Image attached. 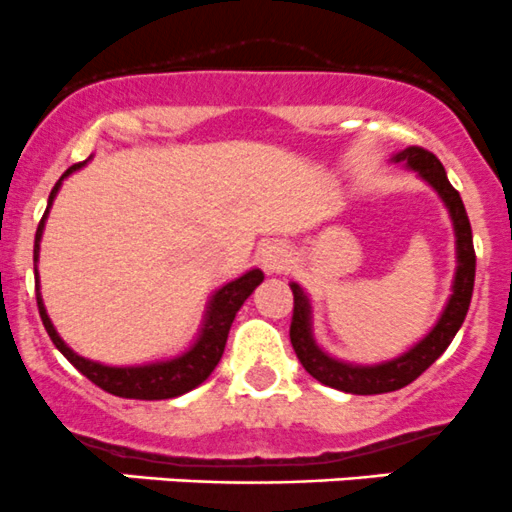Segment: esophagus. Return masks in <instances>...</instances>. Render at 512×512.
Segmentation results:
<instances>
[{
	"label": "esophagus",
	"instance_id": "1",
	"mask_svg": "<svg viewBox=\"0 0 512 512\" xmlns=\"http://www.w3.org/2000/svg\"><path fill=\"white\" fill-rule=\"evenodd\" d=\"M293 254L286 244H268L261 251V263L268 273H281L291 266Z\"/></svg>",
	"mask_w": 512,
	"mask_h": 512
}]
</instances>
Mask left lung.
Returning <instances> with one entry per match:
<instances>
[{
	"mask_svg": "<svg viewBox=\"0 0 512 512\" xmlns=\"http://www.w3.org/2000/svg\"><path fill=\"white\" fill-rule=\"evenodd\" d=\"M396 164H406L408 169L416 171L426 184L438 191L440 201L448 209L450 221H453L455 231V266L453 288H450V298L445 303L443 313H440L438 323L416 343L408 348L401 356L391 358V361L373 363V366H358V363L338 361V358L328 356L313 338L311 326V301H308L306 291L298 283H291L293 291V318H291V343L296 351L301 366L311 373L316 381L323 386H331L336 391L353 393V396H376V393H391L398 388L408 386L416 381L430 363L438 361L443 356L445 348L455 338L458 328L463 326L465 313H468L470 296H473L475 283V251H473V231H470L468 214H465L463 199L458 191L450 186L448 176H445L443 164L435 159L433 154L421 146H408V149L393 154Z\"/></svg>",
	"mask_w": 512,
	"mask_h": 512,
	"instance_id": "left-lung-1",
	"label": "left lung"
}]
</instances>
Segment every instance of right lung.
Returning <instances> with one entry per match:
<instances>
[{
    "mask_svg": "<svg viewBox=\"0 0 512 512\" xmlns=\"http://www.w3.org/2000/svg\"><path fill=\"white\" fill-rule=\"evenodd\" d=\"M82 164H74L64 171L62 179L54 184L52 194H49L47 211H44L42 221H39L37 236H34V278H37V306L39 316H42L44 328H47L49 338H52L54 346L62 351V356L77 368L82 376L89 378L94 386H99L101 391L111 393V396L119 398H136V401H166V398L184 396V393L194 391L196 386L206 381L211 376L216 366H219L221 356H224L226 338H229L231 323H234L236 313L244 306L246 298L254 293V288L263 281L261 268H251L244 276L234 278V281L224 283L219 291L211 296L209 306H206L204 323H201V331L196 336V341L191 343L189 351H184L181 356L166 358V361H154V363H141V366H104L99 361H89V358L74 353L67 343L62 341V336L54 328L52 318H49L47 308H44L42 293H39V273H37V261H39V241H42L44 224H47L49 209L54 204V196L62 189V181L69 174L79 171Z\"/></svg>",
    "mask_w": 512,
    "mask_h": 512,
    "instance_id": "add662e5",
    "label": "right lung"
}]
</instances>
